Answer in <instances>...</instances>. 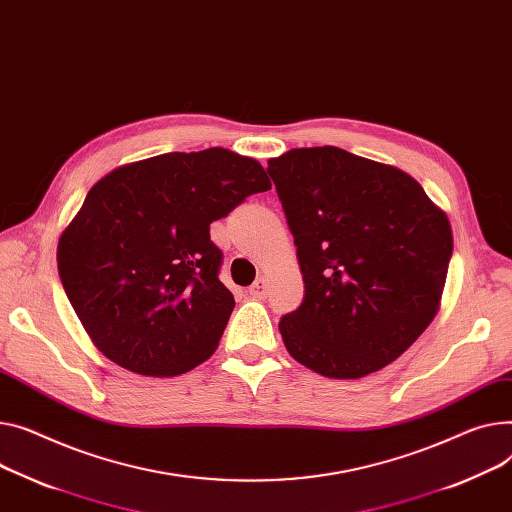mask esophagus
Masks as SVG:
<instances>
[{"label": "esophagus", "instance_id": "obj_1", "mask_svg": "<svg viewBox=\"0 0 512 512\" xmlns=\"http://www.w3.org/2000/svg\"><path fill=\"white\" fill-rule=\"evenodd\" d=\"M267 290H269V282H267L265 278H257L255 284H251L249 294L255 296V298H265V296H267Z\"/></svg>", "mask_w": 512, "mask_h": 512}]
</instances>
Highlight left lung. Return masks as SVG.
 <instances>
[{"label": "left lung", "instance_id": "obj_1", "mask_svg": "<svg viewBox=\"0 0 512 512\" xmlns=\"http://www.w3.org/2000/svg\"><path fill=\"white\" fill-rule=\"evenodd\" d=\"M304 280L280 321L286 350L329 379H362L397 360L440 309L453 232L403 170L342 148L267 160Z\"/></svg>", "mask_w": 512, "mask_h": 512}]
</instances>
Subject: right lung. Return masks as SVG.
Returning <instances> with one entry per match:
<instances>
[{"instance_id": "right-lung-1", "label": "right lung", "mask_w": 512, "mask_h": 512, "mask_svg": "<svg viewBox=\"0 0 512 512\" xmlns=\"http://www.w3.org/2000/svg\"><path fill=\"white\" fill-rule=\"evenodd\" d=\"M271 189L263 166L226 148L117 166L86 195L57 269L92 344L144 377H177L218 348L234 309L210 224Z\"/></svg>"}]
</instances>
